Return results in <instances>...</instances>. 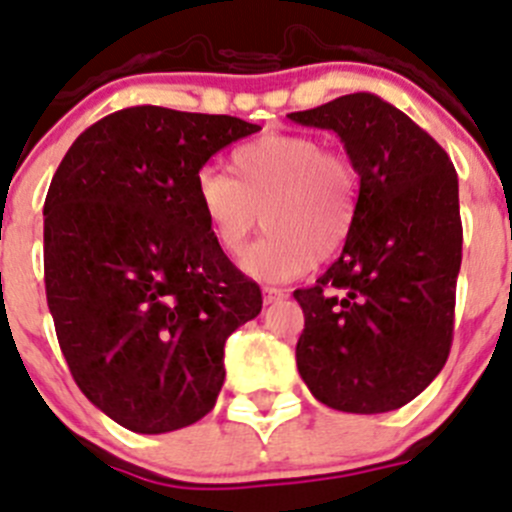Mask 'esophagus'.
I'll return each instance as SVG.
<instances>
[{"label":"esophagus","instance_id":"obj_1","mask_svg":"<svg viewBox=\"0 0 512 512\" xmlns=\"http://www.w3.org/2000/svg\"><path fill=\"white\" fill-rule=\"evenodd\" d=\"M262 293H265V303H278V300H283L288 295L283 288H275V285H265Z\"/></svg>","mask_w":512,"mask_h":512}]
</instances>
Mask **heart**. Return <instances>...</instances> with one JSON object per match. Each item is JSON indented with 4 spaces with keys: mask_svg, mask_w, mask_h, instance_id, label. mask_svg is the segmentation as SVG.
<instances>
[{
    "mask_svg": "<svg viewBox=\"0 0 512 512\" xmlns=\"http://www.w3.org/2000/svg\"><path fill=\"white\" fill-rule=\"evenodd\" d=\"M232 176L204 166L194 202L212 240L242 255L260 227L270 229L245 257L260 280H288L346 245L356 222L361 174L353 159L308 133H265L229 156Z\"/></svg>",
    "mask_w": 512,
    "mask_h": 512,
    "instance_id": "obj_1",
    "label": "heart"
}]
</instances>
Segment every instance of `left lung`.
Returning a JSON list of instances; mask_svg holds the SVG:
<instances>
[{"label":"left lung","mask_w":512,"mask_h":512,"mask_svg":"<svg viewBox=\"0 0 512 512\" xmlns=\"http://www.w3.org/2000/svg\"><path fill=\"white\" fill-rule=\"evenodd\" d=\"M288 118L336 131L361 174L341 257L293 293L305 315L298 371L326 407L391 412L450 356L462 262L457 171L424 128L374 93Z\"/></svg>","instance_id":"left-lung-1"}]
</instances>
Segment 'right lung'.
<instances>
[{
	"mask_svg": "<svg viewBox=\"0 0 512 512\" xmlns=\"http://www.w3.org/2000/svg\"><path fill=\"white\" fill-rule=\"evenodd\" d=\"M260 126L133 105L85 128L45 199V293L75 384L113 422L164 434L199 422L224 384V343L260 285L212 240L194 179Z\"/></svg>",
	"mask_w": 512,
	"mask_h": 512,
	"instance_id": "obj_1",
	"label": "right lung"
}]
</instances>
